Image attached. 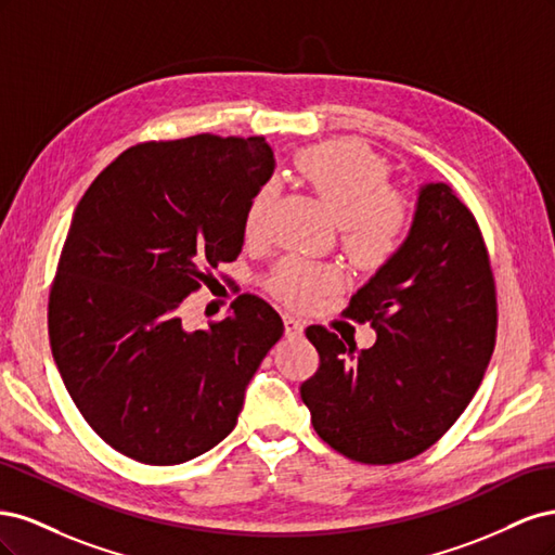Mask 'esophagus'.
Instances as JSON below:
<instances>
[{"label": "esophagus", "mask_w": 555, "mask_h": 555, "mask_svg": "<svg viewBox=\"0 0 555 555\" xmlns=\"http://www.w3.org/2000/svg\"><path fill=\"white\" fill-rule=\"evenodd\" d=\"M284 333H287V338H298V335H304V322H300L298 317L294 314H284Z\"/></svg>", "instance_id": "obj_1"}]
</instances>
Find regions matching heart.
<instances>
[{
	"label": "heart",
	"instance_id": "obj_1",
	"mask_svg": "<svg viewBox=\"0 0 555 555\" xmlns=\"http://www.w3.org/2000/svg\"><path fill=\"white\" fill-rule=\"evenodd\" d=\"M298 178L340 222V245L363 271L389 263L408 241L412 208L408 196L391 188V166L361 141H326L304 147L294 157ZM275 188L261 184L243 215L247 241L266 231ZM271 292L289 306H312L343 284L340 268L304 257L282 259L271 273Z\"/></svg>",
	"mask_w": 555,
	"mask_h": 555
}]
</instances>
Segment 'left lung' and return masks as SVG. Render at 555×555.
<instances>
[{
    "instance_id": "1",
    "label": "left lung",
    "mask_w": 555,
    "mask_h": 555,
    "mask_svg": "<svg viewBox=\"0 0 555 555\" xmlns=\"http://www.w3.org/2000/svg\"><path fill=\"white\" fill-rule=\"evenodd\" d=\"M377 343L308 326L317 373L300 384L319 438L365 465L410 461L456 424L498 333L493 268L475 215L447 182L424 184L398 255L345 310Z\"/></svg>"
}]
</instances>
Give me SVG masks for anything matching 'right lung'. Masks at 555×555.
I'll use <instances>...</instances> for the list:
<instances>
[{
  "mask_svg": "<svg viewBox=\"0 0 555 555\" xmlns=\"http://www.w3.org/2000/svg\"><path fill=\"white\" fill-rule=\"evenodd\" d=\"M263 137L145 141L76 206L48 296V335L78 412L108 447L178 465L222 442L282 319L255 294L208 331L182 300L243 247L249 196L273 176Z\"/></svg>",
  "mask_w": 555,
  "mask_h": 555,
  "instance_id": "1",
  "label": "right lung"
}]
</instances>
